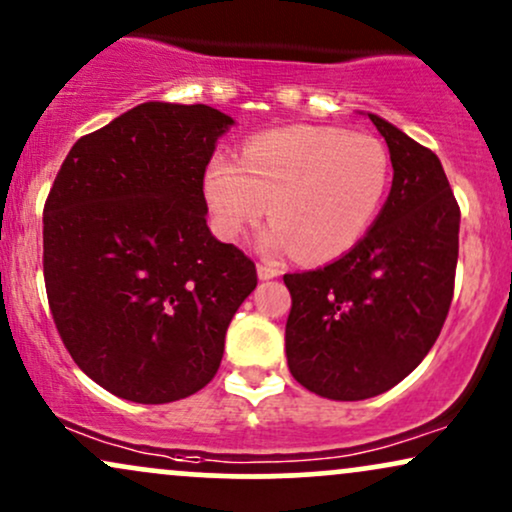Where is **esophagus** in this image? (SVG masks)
<instances>
[{
  "label": "esophagus",
  "instance_id": "34e87169",
  "mask_svg": "<svg viewBox=\"0 0 512 512\" xmlns=\"http://www.w3.org/2000/svg\"><path fill=\"white\" fill-rule=\"evenodd\" d=\"M256 273H258V280H273V278H278L280 270L273 268V266H268V263H258Z\"/></svg>",
  "mask_w": 512,
  "mask_h": 512
}]
</instances>
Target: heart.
<instances>
[{
  "mask_svg": "<svg viewBox=\"0 0 512 512\" xmlns=\"http://www.w3.org/2000/svg\"><path fill=\"white\" fill-rule=\"evenodd\" d=\"M390 160L378 138L335 126H287L246 143L242 160L218 153L203 172L215 230L237 239L263 218L258 246L268 256L302 251L333 261L374 225L388 189Z\"/></svg>",
  "mask_w": 512,
  "mask_h": 512,
  "instance_id": "obj_1",
  "label": "heart"
}]
</instances>
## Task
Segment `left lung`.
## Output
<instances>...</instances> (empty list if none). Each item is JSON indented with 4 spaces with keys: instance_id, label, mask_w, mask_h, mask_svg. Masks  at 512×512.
Returning a JSON list of instances; mask_svg holds the SVG:
<instances>
[{
    "instance_id": "8db88e82",
    "label": "left lung",
    "mask_w": 512,
    "mask_h": 512,
    "mask_svg": "<svg viewBox=\"0 0 512 512\" xmlns=\"http://www.w3.org/2000/svg\"><path fill=\"white\" fill-rule=\"evenodd\" d=\"M393 186L371 230L328 266L285 275L287 366L328 400H366L417 369L446 323L460 208L441 160L378 114Z\"/></svg>"
}]
</instances>
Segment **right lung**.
Wrapping results in <instances>:
<instances>
[{
	"instance_id": "obj_1",
	"label": "right lung",
	"mask_w": 512,
	"mask_h": 512,
	"mask_svg": "<svg viewBox=\"0 0 512 512\" xmlns=\"http://www.w3.org/2000/svg\"><path fill=\"white\" fill-rule=\"evenodd\" d=\"M232 117L143 102L78 138L42 213L47 302L83 374L162 405L218 374L256 266L206 225L203 172Z\"/></svg>"
}]
</instances>
